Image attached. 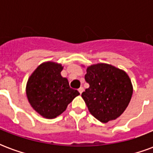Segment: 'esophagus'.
Returning a JSON list of instances; mask_svg holds the SVG:
<instances>
[{"label":"esophagus","mask_w":153,"mask_h":153,"mask_svg":"<svg viewBox=\"0 0 153 153\" xmlns=\"http://www.w3.org/2000/svg\"><path fill=\"white\" fill-rule=\"evenodd\" d=\"M78 91H79V93H80V94H82V93L83 92V91H84V89H83V87H79Z\"/></svg>","instance_id":"34e87169"}]
</instances>
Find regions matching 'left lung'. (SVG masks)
Here are the masks:
<instances>
[{
  "label": "left lung",
  "instance_id": "1",
  "mask_svg": "<svg viewBox=\"0 0 153 153\" xmlns=\"http://www.w3.org/2000/svg\"><path fill=\"white\" fill-rule=\"evenodd\" d=\"M85 80L89 87L82 93V97L91 114L102 123L120 116L133 91L126 72L111 65L99 63L87 67Z\"/></svg>",
  "mask_w": 153,
  "mask_h": 153
}]
</instances>
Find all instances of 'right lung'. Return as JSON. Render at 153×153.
<instances>
[{
  "label": "right lung",
  "instance_id": "1",
  "mask_svg": "<svg viewBox=\"0 0 153 153\" xmlns=\"http://www.w3.org/2000/svg\"><path fill=\"white\" fill-rule=\"evenodd\" d=\"M61 64L47 62L41 64L28 80L26 95L32 108L42 116L53 119L61 115L67 105L79 95L62 78Z\"/></svg>",
  "mask_w": 153,
  "mask_h": 153
}]
</instances>
